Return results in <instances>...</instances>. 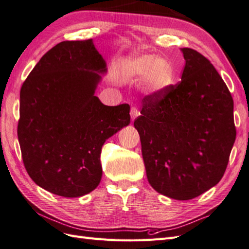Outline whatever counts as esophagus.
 <instances>
[{
    "instance_id": "esophagus-1",
    "label": "esophagus",
    "mask_w": 249,
    "mask_h": 249,
    "mask_svg": "<svg viewBox=\"0 0 249 249\" xmlns=\"http://www.w3.org/2000/svg\"><path fill=\"white\" fill-rule=\"evenodd\" d=\"M130 114H131V119H132V122H134L135 119H136L138 116H139V111H138V109L136 108V107H132L131 108V112H130Z\"/></svg>"
}]
</instances>
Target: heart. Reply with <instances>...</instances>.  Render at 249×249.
Instances as JSON below:
<instances>
[{
    "label": "heart",
    "instance_id": "obj_1",
    "mask_svg": "<svg viewBox=\"0 0 249 249\" xmlns=\"http://www.w3.org/2000/svg\"><path fill=\"white\" fill-rule=\"evenodd\" d=\"M125 71L131 77H145V86L152 93H163L173 81V71L165 59H158L154 55H140L125 65Z\"/></svg>",
    "mask_w": 249,
    "mask_h": 249
}]
</instances>
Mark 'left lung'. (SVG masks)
<instances>
[{
  "instance_id": "left-lung-1",
  "label": "left lung",
  "mask_w": 249,
  "mask_h": 249,
  "mask_svg": "<svg viewBox=\"0 0 249 249\" xmlns=\"http://www.w3.org/2000/svg\"><path fill=\"white\" fill-rule=\"evenodd\" d=\"M182 81L142 100L139 133L148 183L165 196L188 200L219 183L236 140L233 102L209 60L189 48Z\"/></svg>"
}]
</instances>
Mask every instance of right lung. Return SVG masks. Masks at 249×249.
I'll list each match as a JSON object with an SVG mask.
<instances>
[{
	"label": "right lung",
	"mask_w": 249,
	"mask_h": 249,
	"mask_svg": "<svg viewBox=\"0 0 249 249\" xmlns=\"http://www.w3.org/2000/svg\"><path fill=\"white\" fill-rule=\"evenodd\" d=\"M107 64L93 40L62 41L20 89L18 136L28 175L53 194L79 197L99 186L102 146L131 122L130 106L94 95Z\"/></svg>",
	"instance_id": "right-lung-1"
}]
</instances>
